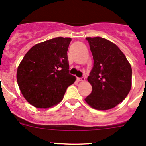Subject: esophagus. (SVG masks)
I'll use <instances>...</instances> for the list:
<instances>
[{
	"mask_svg": "<svg viewBox=\"0 0 146 146\" xmlns=\"http://www.w3.org/2000/svg\"><path fill=\"white\" fill-rule=\"evenodd\" d=\"M77 80L78 81H85V77H77Z\"/></svg>",
	"mask_w": 146,
	"mask_h": 146,
	"instance_id": "esophagus-1",
	"label": "esophagus"
}]
</instances>
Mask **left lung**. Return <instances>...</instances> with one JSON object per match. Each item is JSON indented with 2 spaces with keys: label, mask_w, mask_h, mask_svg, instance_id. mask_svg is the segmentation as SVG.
Returning a JSON list of instances; mask_svg holds the SVG:
<instances>
[{
  "label": "left lung",
  "mask_w": 146,
  "mask_h": 146,
  "mask_svg": "<svg viewBox=\"0 0 146 146\" xmlns=\"http://www.w3.org/2000/svg\"><path fill=\"white\" fill-rule=\"evenodd\" d=\"M94 66L88 81L92 86L85 99L96 110H107L118 105L131 87V67L118 46L101 37H88Z\"/></svg>",
  "instance_id": "8db88e82"
}]
</instances>
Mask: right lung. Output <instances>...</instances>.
Listing matches in <instances>:
<instances>
[{"mask_svg": "<svg viewBox=\"0 0 146 146\" xmlns=\"http://www.w3.org/2000/svg\"><path fill=\"white\" fill-rule=\"evenodd\" d=\"M72 38L58 37L37 44L18 66L17 81L27 101L38 108L60 102L76 78L69 74L67 51Z\"/></svg>", "mask_w": 146, "mask_h": 146, "instance_id": "obj_1", "label": "right lung"}]
</instances>
